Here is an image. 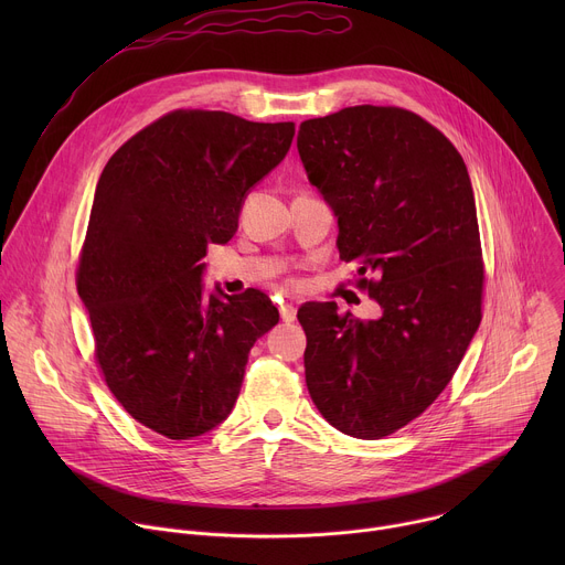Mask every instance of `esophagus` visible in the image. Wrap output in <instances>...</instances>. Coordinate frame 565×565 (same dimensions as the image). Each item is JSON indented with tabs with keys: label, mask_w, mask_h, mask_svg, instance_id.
I'll use <instances>...</instances> for the list:
<instances>
[{
	"label": "esophagus",
	"mask_w": 565,
	"mask_h": 565,
	"mask_svg": "<svg viewBox=\"0 0 565 565\" xmlns=\"http://www.w3.org/2000/svg\"><path fill=\"white\" fill-rule=\"evenodd\" d=\"M279 315H281L284 321H288V324H290V321H295V317H297V308L290 306V303H281L279 306Z\"/></svg>",
	"instance_id": "34e87169"
}]
</instances>
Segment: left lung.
Wrapping results in <instances>:
<instances>
[{"instance_id":"1","label":"left lung","mask_w":565,"mask_h":565,"mask_svg":"<svg viewBox=\"0 0 565 565\" xmlns=\"http://www.w3.org/2000/svg\"><path fill=\"white\" fill-rule=\"evenodd\" d=\"M297 151L338 218L340 259L355 262L377 319L335 301L297 310L306 386L335 429L377 440L418 418L456 373L480 324L482 262L462 156L420 116L347 107L301 122Z\"/></svg>"}]
</instances>
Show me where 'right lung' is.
<instances>
[{"label": "right lung", "instance_id": "1", "mask_svg": "<svg viewBox=\"0 0 565 565\" xmlns=\"http://www.w3.org/2000/svg\"><path fill=\"white\" fill-rule=\"evenodd\" d=\"M292 136V122L172 111L129 138L100 174L77 295L109 391L170 440L230 416L250 349L279 321L257 288L205 292L201 259L234 236L246 196Z\"/></svg>", "mask_w": 565, "mask_h": 565}]
</instances>
